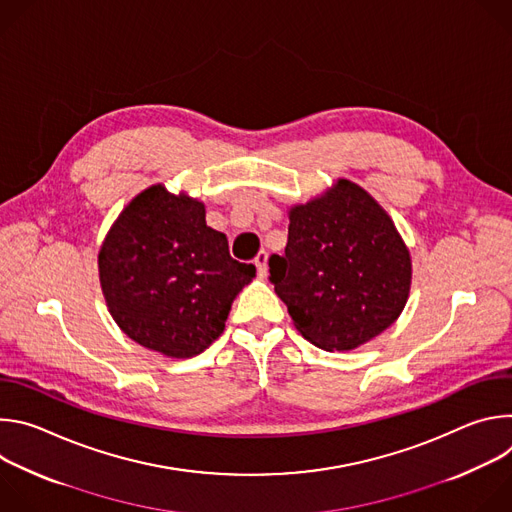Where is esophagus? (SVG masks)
<instances>
[{
	"label": "esophagus",
	"mask_w": 512,
	"mask_h": 512,
	"mask_svg": "<svg viewBox=\"0 0 512 512\" xmlns=\"http://www.w3.org/2000/svg\"><path fill=\"white\" fill-rule=\"evenodd\" d=\"M255 267H257V275L265 277L267 275V253L259 251L255 257Z\"/></svg>",
	"instance_id": "obj_1"
}]
</instances>
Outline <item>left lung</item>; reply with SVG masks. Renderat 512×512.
Returning a JSON list of instances; mask_svg holds the SVG:
<instances>
[{"mask_svg":"<svg viewBox=\"0 0 512 512\" xmlns=\"http://www.w3.org/2000/svg\"><path fill=\"white\" fill-rule=\"evenodd\" d=\"M287 216L285 255L269 257V279L296 330L328 352L385 332L411 289V255L387 210L338 178Z\"/></svg>","mask_w":512,"mask_h":512,"instance_id":"8db88e82","label":"left lung"}]
</instances>
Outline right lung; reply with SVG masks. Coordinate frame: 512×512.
Masks as SVG:
<instances>
[{
  "instance_id": "right-lung-1",
  "label": "right lung",
  "mask_w": 512,
  "mask_h": 512,
  "mask_svg": "<svg viewBox=\"0 0 512 512\" xmlns=\"http://www.w3.org/2000/svg\"><path fill=\"white\" fill-rule=\"evenodd\" d=\"M253 277L255 265L235 261L227 235L206 225L204 202L164 184L121 210L99 251L109 314L131 340L168 358L196 356L221 336Z\"/></svg>"
}]
</instances>
